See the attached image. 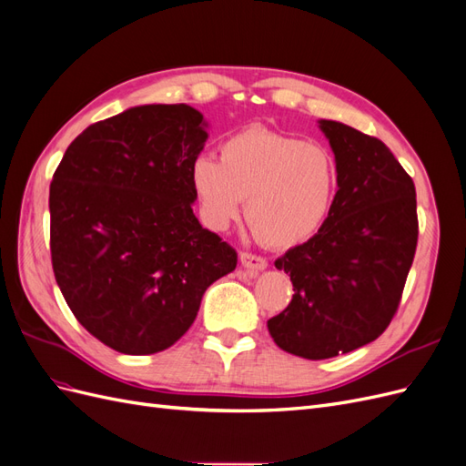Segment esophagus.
Listing matches in <instances>:
<instances>
[{
	"label": "esophagus",
	"mask_w": 466,
	"mask_h": 466,
	"mask_svg": "<svg viewBox=\"0 0 466 466\" xmlns=\"http://www.w3.org/2000/svg\"><path fill=\"white\" fill-rule=\"evenodd\" d=\"M238 260H241L243 266L250 268V270H264V268L268 266V260L260 255H255V252H245L243 250L241 255H238Z\"/></svg>",
	"instance_id": "34e87169"
}]
</instances>
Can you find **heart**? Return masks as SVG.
Returning a JSON list of instances; mask_svg holds the SVG:
<instances>
[{"label":"heart","instance_id":"b5f03b06","mask_svg":"<svg viewBox=\"0 0 466 466\" xmlns=\"http://www.w3.org/2000/svg\"><path fill=\"white\" fill-rule=\"evenodd\" d=\"M192 187L211 228H228L247 200L252 235L266 247L288 248L327 219L338 167L327 146L252 126L225 139L219 161L196 159Z\"/></svg>","mask_w":466,"mask_h":466}]
</instances>
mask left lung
I'll return each mask as SVG.
<instances>
[{"mask_svg":"<svg viewBox=\"0 0 466 466\" xmlns=\"http://www.w3.org/2000/svg\"><path fill=\"white\" fill-rule=\"evenodd\" d=\"M338 167L329 218L274 264L293 298L268 320L274 342L329 360L373 342L397 315L418 245L414 180L380 139L320 120Z\"/></svg>","mask_w":466,"mask_h":466,"instance_id":"1","label":"left lung"}]
</instances>
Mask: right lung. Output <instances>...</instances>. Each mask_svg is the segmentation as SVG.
I'll list each match as a JSON object with an SVG mask.
<instances>
[{"mask_svg": "<svg viewBox=\"0 0 466 466\" xmlns=\"http://www.w3.org/2000/svg\"><path fill=\"white\" fill-rule=\"evenodd\" d=\"M204 116L144 105L91 124L50 182V255L74 317L105 346L149 356L173 346L237 250L192 211Z\"/></svg>", "mask_w": 466, "mask_h": 466, "instance_id": "right-lung-1", "label": "right lung"}]
</instances>
